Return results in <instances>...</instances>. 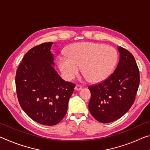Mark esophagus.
Here are the masks:
<instances>
[{
  "instance_id": "esophagus-1",
  "label": "esophagus",
  "mask_w": 150,
  "mask_h": 150,
  "mask_svg": "<svg viewBox=\"0 0 150 150\" xmlns=\"http://www.w3.org/2000/svg\"><path fill=\"white\" fill-rule=\"evenodd\" d=\"M82 88V87L79 85H76V86L75 87V90L76 91H79Z\"/></svg>"
}]
</instances>
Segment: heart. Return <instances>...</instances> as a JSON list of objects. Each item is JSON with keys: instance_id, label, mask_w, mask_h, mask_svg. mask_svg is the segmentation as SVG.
<instances>
[{"instance_id": "obj_1", "label": "heart", "mask_w": 150, "mask_h": 150, "mask_svg": "<svg viewBox=\"0 0 150 150\" xmlns=\"http://www.w3.org/2000/svg\"><path fill=\"white\" fill-rule=\"evenodd\" d=\"M65 54L67 57H58L57 63L67 80L72 79L81 67L85 79L100 82L110 75L118 61V53L115 47L93 42L73 44L67 48Z\"/></svg>"}]
</instances>
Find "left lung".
<instances>
[{"label":"left lung","instance_id":"8db88e82","mask_svg":"<svg viewBox=\"0 0 150 150\" xmlns=\"http://www.w3.org/2000/svg\"><path fill=\"white\" fill-rule=\"evenodd\" d=\"M120 59L109 77L88 87L91 97L88 109L94 118L109 123L121 118L135 100L139 83V72L133 55L119 46Z\"/></svg>","mask_w":150,"mask_h":150}]
</instances>
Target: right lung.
<instances>
[{"label": "right lung", "instance_id": "1", "mask_svg": "<svg viewBox=\"0 0 150 150\" xmlns=\"http://www.w3.org/2000/svg\"><path fill=\"white\" fill-rule=\"evenodd\" d=\"M43 43L24 55L16 71L15 83L20 106L33 120L54 126L66 115L75 84L61 78L52 65L51 47Z\"/></svg>", "mask_w": 150, "mask_h": 150}]
</instances>
